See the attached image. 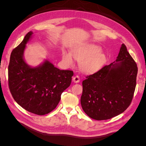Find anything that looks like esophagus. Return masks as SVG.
Returning <instances> with one entry per match:
<instances>
[{"instance_id": "obj_1", "label": "esophagus", "mask_w": 146, "mask_h": 146, "mask_svg": "<svg viewBox=\"0 0 146 146\" xmlns=\"http://www.w3.org/2000/svg\"><path fill=\"white\" fill-rule=\"evenodd\" d=\"M72 80L75 83H78L79 82H80V77H79L78 76H76L72 78Z\"/></svg>"}]
</instances>
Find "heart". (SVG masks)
Returning <instances> with one entry per match:
<instances>
[{"mask_svg":"<svg viewBox=\"0 0 146 146\" xmlns=\"http://www.w3.org/2000/svg\"><path fill=\"white\" fill-rule=\"evenodd\" d=\"M100 47L96 44H85L75 47L72 51L74 58L80 63L79 67L83 72L93 73L98 71L107 61L106 55ZM63 61L69 66H73L74 61L70 53H64Z\"/></svg>","mask_w":146,"mask_h":146,"instance_id":"obj_1","label":"heart"}]
</instances>
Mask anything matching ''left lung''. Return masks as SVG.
Wrapping results in <instances>:
<instances>
[{"label": "left lung", "mask_w": 146, "mask_h": 146, "mask_svg": "<svg viewBox=\"0 0 146 146\" xmlns=\"http://www.w3.org/2000/svg\"><path fill=\"white\" fill-rule=\"evenodd\" d=\"M137 73V64L122 44L115 61L83 81L80 102L83 111L98 121L123 113L133 99Z\"/></svg>", "instance_id": "1"}]
</instances>
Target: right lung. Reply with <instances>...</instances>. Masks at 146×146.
<instances>
[{"mask_svg": "<svg viewBox=\"0 0 146 146\" xmlns=\"http://www.w3.org/2000/svg\"><path fill=\"white\" fill-rule=\"evenodd\" d=\"M33 33L29 32L11 52L8 85L13 99L21 107L33 114L44 115L58 104L62 92L71 83L74 72L60 70L47 60L33 68L26 63L24 52Z\"/></svg>", "mask_w": 146, "mask_h": 146, "instance_id": "right-lung-1", "label": "right lung"}]
</instances>
